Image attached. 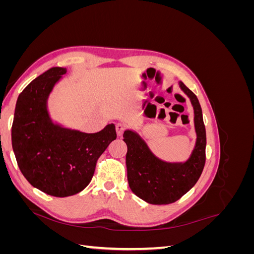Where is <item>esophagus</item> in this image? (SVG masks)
Segmentation results:
<instances>
[{"label":"esophagus","instance_id":"34e87169","mask_svg":"<svg viewBox=\"0 0 254 254\" xmlns=\"http://www.w3.org/2000/svg\"><path fill=\"white\" fill-rule=\"evenodd\" d=\"M115 129H117V134H118V136H122L123 132H124L125 126L123 125L122 123H118V124L115 125Z\"/></svg>","mask_w":254,"mask_h":254}]
</instances>
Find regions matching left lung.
<instances>
[{
    "instance_id": "left-lung-1",
    "label": "left lung",
    "mask_w": 254,
    "mask_h": 254,
    "mask_svg": "<svg viewBox=\"0 0 254 254\" xmlns=\"http://www.w3.org/2000/svg\"><path fill=\"white\" fill-rule=\"evenodd\" d=\"M194 110L196 141L186 161L168 162L157 157L135 130L126 128V167L129 188L144 201L151 204H168L178 200L193 188L205 163V127L202 110L197 96L182 81H178Z\"/></svg>"
}]
</instances>
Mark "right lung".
<instances>
[{"label":"right lung","mask_w":254,"mask_h":254,"mask_svg":"<svg viewBox=\"0 0 254 254\" xmlns=\"http://www.w3.org/2000/svg\"><path fill=\"white\" fill-rule=\"evenodd\" d=\"M66 67H51L23 90L11 127L12 149L21 173L32 186L55 197L79 193L93 177L96 161L117 139L114 124L86 133L54 121L49 98Z\"/></svg>","instance_id":"add662e5"}]
</instances>
